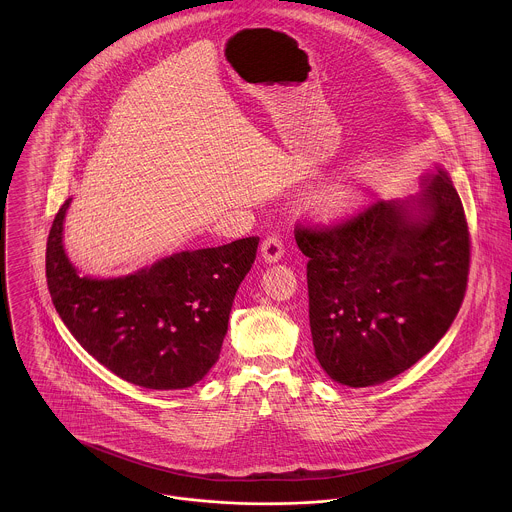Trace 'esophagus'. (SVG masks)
<instances>
[{"instance_id":"obj_1","label":"esophagus","mask_w":512,"mask_h":512,"mask_svg":"<svg viewBox=\"0 0 512 512\" xmlns=\"http://www.w3.org/2000/svg\"><path fill=\"white\" fill-rule=\"evenodd\" d=\"M283 255V241L277 235H271L261 243V257L265 263H277L279 259H283Z\"/></svg>"}]
</instances>
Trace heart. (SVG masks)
Returning a JSON list of instances; mask_svg holds the SVG:
<instances>
[{
    "instance_id": "heart-1",
    "label": "heart",
    "mask_w": 512,
    "mask_h": 512,
    "mask_svg": "<svg viewBox=\"0 0 512 512\" xmlns=\"http://www.w3.org/2000/svg\"><path fill=\"white\" fill-rule=\"evenodd\" d=\"M357 208H359V196L353 190L336 188V190H330L324 196H320L316 212H318L320 220H324L328 224H336V222L353 216Z\"/></svg>"
}]
</instances>
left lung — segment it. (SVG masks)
<instances>
[{
	"instance_id": "8db88e82",
	"label": "left lung",
	"mask_w": 512,
	"mask_h": 512,
	"mask_svg": "<svg viewBox=\"0 0 512 512\" xmlns=\"http://www.w3.org/2000/svg\"><path fill=\"white\" fill-rule=\"evenodd\" d=\"M420 188L336 228L296 229L314 353L340 385L397 377L444 338L461 306L469 271L461 200L442 165L420 176Z\"/></svg>"
}]
</instances>
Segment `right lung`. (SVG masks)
Listing matches in <instances>:
<instances>
[{
	"mask_svg": "<svg viewBox=\"0 0 512 512\" xmlns=\"http://www.w3.org/2000/svg\"><path fill=\"white\" fill-rule=\"evenodd\" d=\"M68 198L47 241V284L60 320L94 359L127 383L188 389L220 359L235 292L259 237L180 251L135 273L82 275L64 249Z\"/></svg>",
	"mask_w": 512,
	"mask_h": 512,
	"instance_id": "add662e5",
	"label": "right lung"
}]
</instances>
